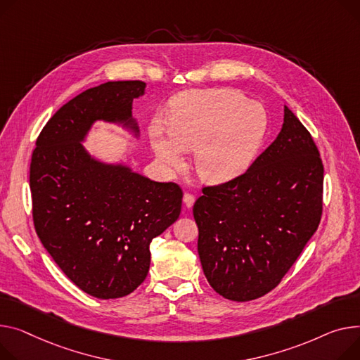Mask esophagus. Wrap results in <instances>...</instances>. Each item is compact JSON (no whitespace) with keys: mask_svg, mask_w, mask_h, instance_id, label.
Segmentation results:
<instances>
[{"mask_svg":"<svg viewBox=\"0 0 360 360\" xmlns=\"http://www.w3.org/2000/svg\"><path fill=\"white\" fill-rule=\"evenodd\" d=\"M194 202H195V197H194L193 194H189V193H185V194H184V204H185L188 208L193 207Z\"/></svg>","mask_w":360,"mask_h":360,"instance_id":"1","label":"esophagus"}]
</instances>
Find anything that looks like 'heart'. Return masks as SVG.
Returning a JSON list of instances; mask_svg holds the SVG:
<instances>
[{
  "label": "heart",
  "instance_id": "heart-1",
  "mask_svg": "<svg viewBox=\"0 0 360 360\" xmlns=\"http://www.w3.org/2000/svg\"><path fill=\"white\" fill-rule=\"evenodd\" d=\"M268 129V115L257 103L234 89L179 94L172 103L167 134L152 131L159 160L171 169L184 163L182 152L194 150L198 175L221 184L243 174L256 158Z\"/></svg>",
  "mask_w": 360,
  "mask_h": 360
}]
</instances>
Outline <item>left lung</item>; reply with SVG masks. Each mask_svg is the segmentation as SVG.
I'll return each instance as SVG.
<instances>
[{"instance_id": "obj_1", "label": "left lung", "mask_w": 360, "mask_h": 360, "mask_svg": "<svg viewBox=\"0 0 360 360\" xmlns=\"http://www.w3.org/2000/svg\"><path fill=\"white\" fill-rule=\"evenodd\" d=\"M323 179L313 137L285 105L278 137L249 169L204 186L194 204L198 255L215 292L243 302L275 288L320 224Z\"/></svg>"}]
</instances>
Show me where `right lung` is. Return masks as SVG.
<instances>
[{
    "label": "right lung",
    "instance_id": "obj_1",
    "mask_svg": "<svg viewBox=\"0 0 360 360\" xmlns=\"http://www.w3.org/2000/svg\"><path fill=\"white\" fill-rule=\"evenodd\" d=\"M141 81H114L77 95L46 123L30 163L33 223L44 249L84 292L122 298L146 279L150 243L181 214L182 189L124 165L92 158L81 145L97 120L136 136Z\"/></svg>",
    "mask_w": 360,
    "mask_h": 360
}]
</instances>
